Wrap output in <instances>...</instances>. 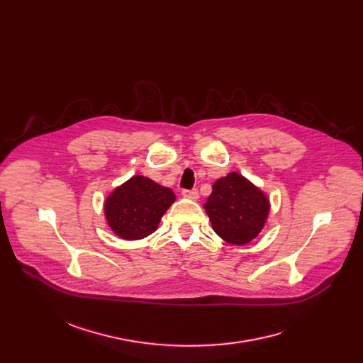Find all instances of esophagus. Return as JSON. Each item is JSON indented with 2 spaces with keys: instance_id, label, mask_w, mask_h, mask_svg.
Listing matches in <instances>:
<instances>
[{
  "instance_id": "obj_1",
  "label": "esophagus",
  "mask_w": 363,
  "mask_h": 363,
  "mask_svg": "<svg viewBox=\"0 0 363 363\" xmlns=\"http://www.w3.org/2000/svg\"><path fill=\"white\" fill-rule=\"evenodd\" d=\"M182 195L185 198H189V199H198L199 198V192L198 189H182Z\"/></svg>"
}]
</instances>
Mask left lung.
<instances>
[{
    "mask_svg": "<svg viewBox=\"0 0 363 363\" xmlns=\"http://www.w3.org/2000/svg\"><path fill=\"white\" fill-rule=\"evenodd\" d=\"M203 208L214 231L224 241L245 245L264 228L270 213V201L247 178L230 172L214 182L213 192Z\"/></svg>",
    "mask_w": 363,
    "mask_h": 363,
    "instance_id": "left-lung-1",
    "label": "left lung"
}]
</instances>
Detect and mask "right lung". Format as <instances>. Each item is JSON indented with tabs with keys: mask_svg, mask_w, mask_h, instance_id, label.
Instances as JSON below:
<instances>
[{
	"mask_svg": "<svg viewBox=\"0 0 363 363\" xmlns=\"http://www.w3.org/2000/svg\"><path fill=\"white\" fill-rule=\"evenodd\" d=\"M174 202L172 189L136 175L106 198L105 217L118 237L142 240L157 231L162 216Z\"/></svg>",
	"mask_w": 363,
	"mask_h": 363,
	"instance_id": "right-lung-1",
	"label": "right lung"
}]
</instances>
